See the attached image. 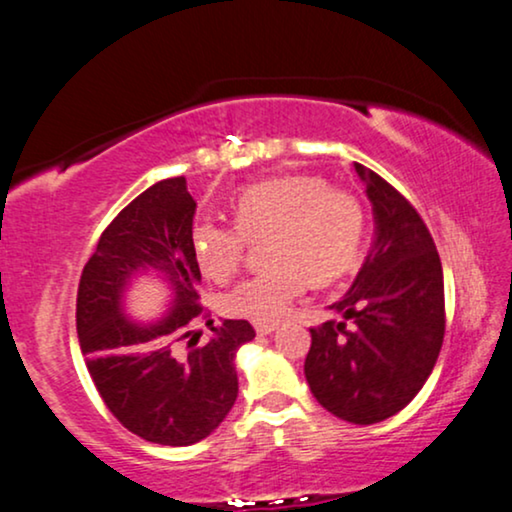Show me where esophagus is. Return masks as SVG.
<instances>
[{
    "instance_id": "esophagus-1",
    "label": "esophagus",
    "mask_w": 512,
    "mask_h": 512,
    "mask_svg": "<svg viewBox=\"0 0 512 512\" xmlns=\"http://www.w3.org/2000/svg\"><path fill=\"white\" fill-rule=\"evenodd\" d=\"M277 329V324H256V334L258 336H268Z\"/></svg>"
}]
</instances>
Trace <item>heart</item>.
Returning <instances> with one entry per match:
<instances>
[{
	"label": "heart",
	"instance_id": "b5f03b06",
	"mask_svg": "<svg viewBox=\"0 0 512 512\" xmlns=\"http://www.w3.org/2000/svg\"><path fill=\"white\" fill-rule=\"evenodd\" d=\"M232 224L195 223L190 242L199 270L223 282L240 270L247 242L263 240L270 265L223 296V313L256 324L277 322L308 284H329L360 254L364 214L353 192L317 174H282L244 188Z\"/></svg>",
	"mask_w": 512,
	"mask_h": 512
}]
</instances>
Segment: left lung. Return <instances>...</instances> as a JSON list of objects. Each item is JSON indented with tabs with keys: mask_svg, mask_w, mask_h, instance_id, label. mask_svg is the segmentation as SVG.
<instances>
[{
	"mask_svg": "<svg viewBox=\"0 0 512 512\" xmlns=\"http://www.w3.org/2000/svg\"><path fill=\"white\" fill-rule=\"evenodd\" d=\"M355 171L374 207V247L348 294L329 305L343 320L310 329L305 378L324 409L369 426L407 407L428 381L444 338V280L409 199L362 164Z\"/></svg>",
	"mask_w": 512,
	"mask_h": 512,
	"instance_id": "obj_1",
	"label": "left lung"
}]
</instances>
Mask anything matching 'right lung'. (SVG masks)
<instances>
[{
	"label": "right lung",
	"instance_id": "right-lung-1",
	"mask_svg": "<svg viewBox=\"0 0 512 512\" xmlns=\"http://www.w3.org/2000/svg\"><path fill=\"white\" fill-rule=\"evenodd\" d=\"M195 209L183 176L141 192L103 230L77 289L79 345L105 407L126 430L167 447H188L221 426L237 400L235 355L256 336L247 320L214 327L197 303ZM145 271L172 289L170 313L152 325L123 313V294ZM199 321L215 334L185 354L182 341L196 344Z\"/></svg>",
	"mask_w": 512,
	"mask_h": 512
}]
</instances>
